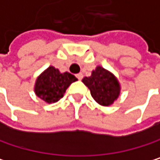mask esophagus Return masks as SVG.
Wrapping results in <instances>:
<instances>
[{"label": "esophagus", "mask_w": 160, "mask_h": 160, "mask_svg": "<svg viewBox=\"0 0 160 160\" xmlns=\"http://www.w3.org/2000/svg\"><path fill=\"white\" fill-rule=\"evenodd\" d=\"M76 77L78 78V79H79V81H82V78H83V75H82V73H78V74L76 75Z\"/></svg>", "instance_id": "obj_1"}]
</instances>
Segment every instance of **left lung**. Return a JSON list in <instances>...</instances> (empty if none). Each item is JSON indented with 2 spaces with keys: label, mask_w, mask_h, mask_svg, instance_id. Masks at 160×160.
<instances>
[{
  "label": "left lung",
  "mask_w": 160,
  "mask_h": 160,
  "mask_svg": "<svg viewBox=\"0 0 160 160\" xmlns=\"http://www.w3.org/2000/svg\"><path fill=\"white\" fill-rule=\"evenodd\" d=\"M82 82L89 88L92 98L101 106L109 107L120 96L121 85L113 73L98 65L90 77H84Z\"/></svg>",
  "instance_id": "8db88e82"
}]
</instances>
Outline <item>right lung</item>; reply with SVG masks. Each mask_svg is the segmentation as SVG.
Wrapping results in <instances>:
<instances>
[{"label": "right lung", "mask_w": 160, "mask_h": 160, "mask_svg": "<svg viewBox=\"0 0 160 160\" xmlns=\"http://www.w3.org/2000/svg\"><path fill=\"white\" fill-rule=\"evenodd\" d=\"M78 78L69 72L61 73L58 68L49 65L37 78L34 83L36 97L48 104L58 102L71 83Z\"/></svg>", "instance_id": "right-lung-1"}]
</instances>
